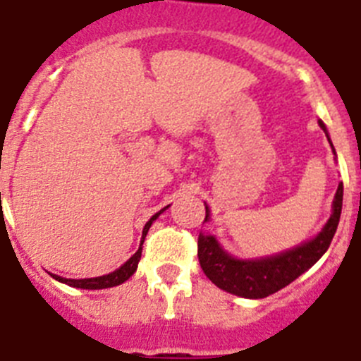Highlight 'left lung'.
<instances>
[{"label": "left lung", "mask_w": 361, "mask_h": 361, "mask_svg": "<svg viewBox=\"0 0 361 361\" xmlns=\"http://www.w3.org/2000/svg\"><path fill=\"white\" fill-rule=\"evenodd\" d=\"M319 125L329 138V133H326L323 121H319ZM332 151H334V145H332ZM341 204H343V183H339L338 192H336L330 219L317 236L293 247L290 251H284L275 256H266V258H256V260L234 258L227 251H223V247L217 243L216 238L210 236V234H199V264H201L204 275L217 288H221L228 293L245 297V299L269 297V295L276 293L279 290L291 284L295 279H299L326 252L330 241L336 234V228H338ZM208 212L210 210L207 207L204 221H208V217H210Z\"/></svg>", "instance_id": "8db88e82"}]
</instances>
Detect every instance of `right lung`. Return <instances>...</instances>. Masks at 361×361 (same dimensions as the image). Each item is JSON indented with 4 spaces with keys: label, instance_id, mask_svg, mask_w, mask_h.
<instances>
[{
    "label": "right lung",
    "instance_id": "1",
    "mask_svg": "<svg viewBox=\"0 0 361 361\" xmlns=\"http://www.w3.org/2000/svg\"><path fill=\"white\" fill-rule=\"evenodd\" d=\"M166 208H162L160 212L154 214V216L151 217L147 223H145L144 232H142V243H144L145 236H147L149 227L153 225L154 219H157V217H159L160 214L166 210ZM142 243H140L138 251L134 252V255L130 256L129 260L125 262L120 269L112 271V273H109V275L95 276V279H64V276H59V275H51V276L55 279V281L62 282V284H68V286H71V288H80V290H105V288H112V286H120V284H123L125 281H129L130 276L134 275L136 267H138V262H140V258H142Z\"/></svg>",
    "mask_w": 361,
    "mask_h": 361
}]
</instances>
